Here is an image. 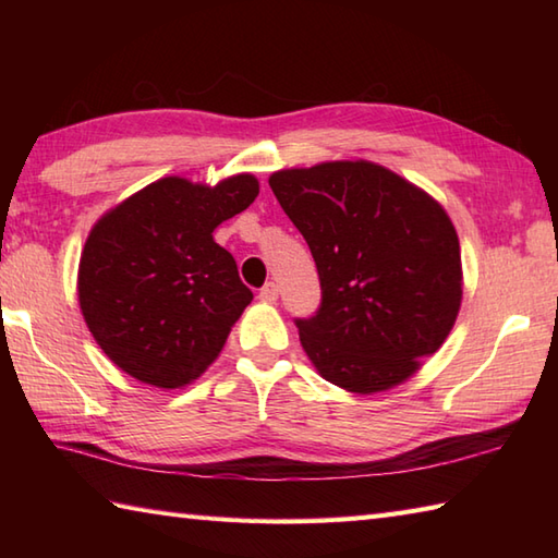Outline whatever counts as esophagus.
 <instances>
[{
    "label": "esophagus",
    "mask_w": 558,
    "mask_h": 558,
    "mask_svg": "<svg viewBox=\"0 0 558 558\" xmlns=\"http://www.w3.org/2000/svg\"><path fill=\"white\" fill-rule=\"evenodd\" d=\"M278 294H280V288L276 286V282H266V286L258 292V300L272 304V302H278Z\"/></svg>",
    "instance_id": "esophagus-1"
}]
</instances>
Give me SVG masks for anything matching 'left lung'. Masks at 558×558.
<instances>
[{"mask_svg":"<svg viewBox=\"0 0 558 558\" xmlns=\"http://www.w3.org/2000/svg\"><path fill=\"white\" fill-rule=\"evenodd\" d=\"M322 280L294 318L306 357L350 393L405 381L444 345L462 300L460 244L438 201L381 165L336 160L272 172Z\"/></svg>","mask_w":558,"mask_h":558,"instance_id":"8db88e82","label":"left lung"}]
</instances>
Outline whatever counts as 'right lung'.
<instances>
[{
  "label": "right lung",
  "instance_id": "right-lung-1",
  "mask_svg": "<svg viewBox=\"0 0 558 558\" xmlns=\"http://www.w3.org/2000/svg\"><path fill=\"white\" fill-rule=\"evenodd\" d=\"M256 196L254 174L216 186L162 177L93 225L78 264L81 314L122 372L182 388L218 357L254 294L213 230Z\"/></svg>",
  "mask_w": 558,
  "mask_h": 558
}]
</instances>
